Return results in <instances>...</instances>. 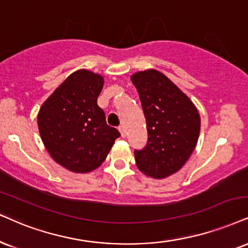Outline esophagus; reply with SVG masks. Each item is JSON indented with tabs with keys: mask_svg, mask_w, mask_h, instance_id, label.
<instances>
[{
	"mask_svg": "<svg viewBox=\"0 0 248 248\" xmlns=\"http://www.w3.org/2000/svg\"><path fill=\"white\" fill-rule=\"evenodd\" d=\"M118 130H119V132H121L122 137H123V138H125V136H126V132H125V127L123 126V125H119Z\"/></svg>",
	"mask_w": 248,
	"mask_h": 248,
	"instance_id": "esophagus-1",
	"label": "esophagus"
}]
</instances>
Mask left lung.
I'll list each match as a JSON object with an SVG mask.
<instances>
[{"instance_id": "obj_1", "label": "left lung", "mask_w": 248, "mask_h": 248, "mask_svg": "<svg viewBox=\"0 0 248 248\" xmlns=\"http://www.w3.org/2000/svg\"><path fill=\"white\" fill-rule=\"evenodd\" d=\"M131 80L139 93L148 132L147 145L134 151L137 167L152 178H166L193 153L200 116L188 96L157 70L137 72Z\"/></svg>"}]
</instances>
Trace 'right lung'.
I'll list each match as a JSON object with an SVG mask.
<instances>
[{
    "instance_id": "right-lung-1",
    "label": "right lung",
    "mask_w": 248,
    "mask_h": 248,
    "mask_svg": "<svg viewBox=\"0 0 248 248\" xmlns=\"http://www.w3.org/2000/svg\"><path fill=\"white\" fill-rule=\"evenodd\" d=\"M103 77L88 70L73 72L45 101L39 132L50 156L73 172L99 168L121 136L97 106Z\"/></svg>"
}]
</instances>
